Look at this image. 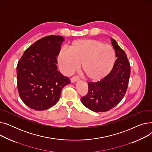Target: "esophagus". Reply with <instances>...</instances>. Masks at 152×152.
<instances>
[{"label": "esophagus", "mask_w": 152, "mask_h": 152, "mask_svg": "<svg viewBox=\"0 0 152 152\" xmlns=\"http://www.w3.org/2000/svg\"><path fill=\"white\" fill-rule=\"evenodd\" d=\"M70 80H71V83H75V82H76L79 80V79L77 77H73L71 78Z\"/></svg>", "instance_id": "1"}]
</instances>
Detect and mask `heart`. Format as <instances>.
Instances as JSON below:
<instances>
[{"instance_id":"heart-1","label":"heart","mask_w":152,"mask_h":152,"mask_svg":"<svg viewBox=\"0 0 152 152\" xmlns=\"http://www.w3.org/2000/svg\"><path fill=\"white\" fill-rule=\"evenodd\" d=\"M61 70L69 75L81 64L86 79L97 81L107 76L113 69L115 53L109 45L95 39H79L68 47V50L61 49L57 55Z\"/></svg>"}]
</instances>
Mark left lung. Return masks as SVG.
<instances>
[{"instance_id": "left-lung-1", "label": "left lung", "mask_w": 152, "mask_h": 152, "mask_svg": "<svg viewBox=\"0 0 152 152\" xmlns=\"http://www.w3.org/2000/svg\"><path fill=\"white\" fill-rule=\"evenodd\" d=\"M117 57L110 73L100 81L88 83V92L81 97L83 105L95 112H105L121 101L126 92L131 74L130 64L124 51L111 38Z\"/></svg>"}]
</instances>
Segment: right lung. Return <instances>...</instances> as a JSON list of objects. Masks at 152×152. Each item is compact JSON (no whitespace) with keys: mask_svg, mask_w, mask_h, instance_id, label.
I'll use <instances>...</instances> for the list:
<instances>
[{"mask_svg":"<svg viewBox=\"0 0 152 152\" xmlns=\"http://www.w3.org/2000/svg\"><path fill=\"white\" fill-rule=\"evenodd\" d=\"M64 38L48 36L25 51L17 67L20 97L28 107L45 110L56 104L62 89L71 83L57 70V57Z\"/></svg>","mask_w":152,"mask_h":152,"instance_id":"add662e5","label":"right lung"}]
</instances>
